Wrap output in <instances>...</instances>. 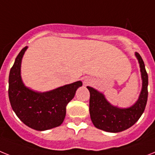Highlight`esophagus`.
I'll return each instance as SVG.
<instances>
[{
  "label": "esophagus",
  "instance_id": "1",
  "mask_svg": "<svg viewBox=\"0 0 155 155\" xmlns=\"http://www.w3.org/2000/svg\"><path fill=\"white\" fill-rule=\"evenodd\" d=\"M91 84V80H84V84H86V85H87V84Z\"/></svg>",
  "mask_w": 155,
  "mask_h": 155
}]
</instances>
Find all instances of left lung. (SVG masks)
Returning a JSON list of instances; mask_svg holds the SVG:
<instances>
[{
	"instance_id": "obj_1",
	"label": "left lung",
	"mask_w": 155,
	"mask_h": 155,
	"mask_svg": "<svg viewBox=\"0 0 155 155\" xmlns=\"http://www.w3.org/2000/svg\"><path fill=\"white\" fill-rule=\"evenodd\" d=\"M141 71L143 88L136 103L128 109L111 106L102 94L87 87L90 91L91 119L97 128L109 132H119L132 127L143 113L147 102L148 75L140 53H136Z\"/></svg>"
}]
</instances>
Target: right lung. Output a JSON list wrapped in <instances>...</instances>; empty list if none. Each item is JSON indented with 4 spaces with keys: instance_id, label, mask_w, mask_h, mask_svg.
I'll use <instances>...</instances> for the list:
<instances>
[{
    "instance_id": "add662e5",
    "label": "right lung",
    "mask_w": 155,
    "mask_h": 155,
    "mask_svg": "<svg viewBox=\"0 0 155 155\" xmlns=\"http://www.w3.org/2000/svg\"><path fill=\"white\" fill-rule=\"evenodd\" d=\"M27 46L22 49L12 67L8 79V97L12 108L26 125L44 131L60 126L66 114V106L82 86L81 81L45 92L37 93L23 85L20 76L21 60Z\"/></svg>"
}]
</instances>
